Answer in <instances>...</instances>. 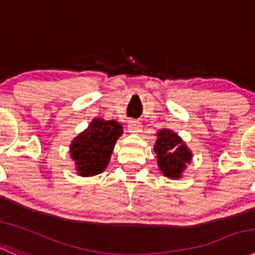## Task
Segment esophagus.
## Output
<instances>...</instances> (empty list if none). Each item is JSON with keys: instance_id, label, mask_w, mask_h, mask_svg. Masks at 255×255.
I'll return each instance as SVG.
<instances>
[{"instance_id": "34e87169", "label": "esophagus", "mask_w": 255, "mask_h": 255, "mask_svg": "<svg viewBox=\"0 0 255 255\" xmlns=\"http://www.w3.org/2000/svg\"><path fill=\"white\" fill-rule=\"evenodd\" d=\"M128 128H129V131L132 132V134H139V132H141V124L136 120L130 121Z\"/></svg>"}]
</instances>
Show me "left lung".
Here are the masks:
<instances>
[{"instance_id":"left-lung-1","label":"left lung","mask_w":255,"mask_h":255,"mask_svg":"<svg viewBox=\"0 0 255 255\" xmlns=\"http://www.w3.org/2000/svg\"><path fill=\"white\" fill-rule=\"evenodd\" d=\"M159 168L168 178L178 179L191 160V151L174 131L162 129L157 132L154 146Z\"/></svg>"}]
</instances>
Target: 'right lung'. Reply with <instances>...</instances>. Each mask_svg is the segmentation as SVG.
I'll list each match as a JSON object with an SVG mask.
<instances>
[{
  "instance_id": "right-lung-1",
  "label": "right lung",
  "mask_w": 255,
  "mask_h": 255,
  "mask_svg": "<svg viewBox=\"0 0 255 255\" xmlns=\"http://www.w3.org/2000/svg\"><path fill=\"white\" fill-rule=\"evenodd\" d=\"M123 134L116 121L94 119L84 132L71 144V156L76 161L77 173L82 176L96 175L105 170L115 142Z\"/></svg>"
}]
</instances>
